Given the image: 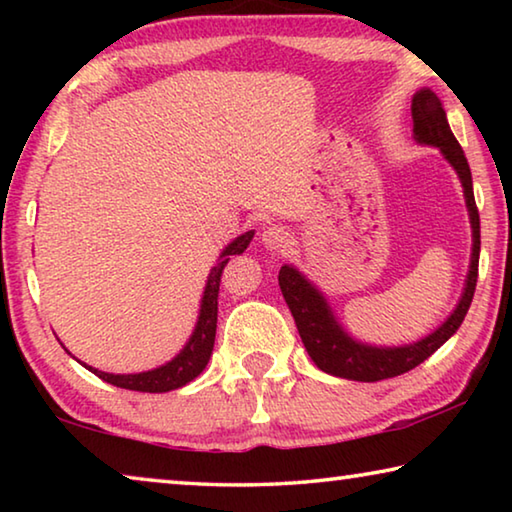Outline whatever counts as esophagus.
<instances>
[{
    "label": "esophagus",
    "mask_w": 512,
    "mask_h": 512,
    "mask_svg": "<svg viewBox=\"0 0 512 512\" xmlns=\"http://www.w3.org/2000/svg\"><path fill=\"white\" fill-rule=\"evenodd\" d=\"M262 244L268 250H284L291 244V232L287 225H280V223H273L264 228L262 232Z\"/></svg>",
    "instance_id": "1"
}]
</instances>
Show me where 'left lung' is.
Here are the masks:
<instances>
[{
    "label": "left lung",
    "mask_w": 512,
    "mask_h": 512,
    "mask_svg": "<svg viewBox=\"0 0 512 512\" xmlns=\"http://www.w3.org/2000/svg\"><path fill=\"white\" fill-rule=\"evenodd\" d=\"M411 115L415 140L422 144L438 146L449 160V164L456 169L465 189V201L467 210H470L474 235L472 264L470 275H467L465 293L461 302H458V307L454 309V314L445 320V325H440L436 332L427 336V339L406 345V348H370V345L352 341L350 336L336 325L332 311H329L323 296L311 287L296 268L282 266L280 275H277V282H280L282 296L287 300L293 320H296L300 339L305 343L311 361H314L320 370L329 372V375L334 377L352 381H381L404 375V372L420 366L424 359H429L431 354L436 352L458 327H461L467 309L472 305L476 277H479L481 225L479 210H476L472 192L470 164H467L461 144H458L452 128L447 124L443 103H440L436 94L431 90H420L415 94L411 103Z\"/></svg>",
    "instance_id": "left-lung-1"
}]
</instances>
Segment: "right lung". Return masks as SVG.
<instances>
[{
    "label": "right lung",
    "mask_w": 512,
    "mask_h": 512,
    "mask_svg": "<svg viewBox=\"0 0 512 512\" xmlns=\"http://www.w3.org/2000/svg\"><path fill=\"white\" fill-rule=\"evenodd\" d=\"M253 232L237 237L232 244L223 250L219 262L212 268L210 280H207L201 316H198L196 329L192 339L185 345V350L178 354L176 359L169 361L167 366L155 368L149 372H140V375H110V372H101L97 368L85 366L94 372L99 379L108 381V384L117 388H126V391H140V393H167L173 388H180L189 384V381L201 375L207 361L212 357L214 336H216V311H219V287H221V273L225 264L230 262V255H239L248 248Z\"/></svg>",
    "instance_id": "add662e5"
}]
</instances>
